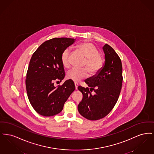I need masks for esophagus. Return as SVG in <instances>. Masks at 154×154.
I'll return each instance as SVG.
<instances>
[{
  "instance_id": "obj_1",
  "label": "esophagus",
  "mask_w": 154,
  "mask_h": 154,
  "mask_svg": "<svg viewBox=\"0 0 154 154\" xmlns=\"http://www.w3.org/2000/svg\"><path fill=\"white\" fill-rule=\"evenodd\" d=\"M74 85H75V89H77L78 86H79V84H78V83H77V82H75V83H74Z\"/></svg>"
}]
</instances>
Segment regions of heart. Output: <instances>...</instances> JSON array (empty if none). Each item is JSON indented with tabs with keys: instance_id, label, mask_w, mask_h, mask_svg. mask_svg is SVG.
Wrapping results in <instances>:
<instances>
[{
	"instance_id": "obj_1",
	"label": "heart",
	"mask_w": 154,
	"mask_h": 154,
	"mask_svg": "<svg viewBox=\"0 0 154 154\" xmlns=\"http://www.w3.org/2000/svg\"><path fill=\"white\" fill-rule=\"evenodd\" d=\"M77 48L86 57L84 66L87 68L90 74H95L99 72L102 68L104 61L102 57L99 55L95 46L90 42H84L79 44ZM70 48H67L61 55L62 65L66 68H69L70 66ZM88 75V71L85 68L82 69L73 68L67 73V78L74 82H79L82 79L87 78Z\"/></svg>"
}]
</instances>
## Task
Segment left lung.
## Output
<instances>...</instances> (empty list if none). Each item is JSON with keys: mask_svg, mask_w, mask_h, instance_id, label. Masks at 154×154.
Instances as JSON below:
<instances>
[{"mask_svg": "<svg viewBox=\"0 0 154 154\" xmlns=\"http://www.w3.org/2000/svg\"><path fill=\"white\" fill-rule=\"evenodd\" d=\"M103 50L105 62L102 68L85 80L89 88L78 87L83 95L78 106L79 112L92 121L102 119L109 114L117 102L123 80L122 62L117 54L107 44L103 47Z\"/></svg>", "mask_w": 154, "mask_h": 154, "instance_id": "8db88e82", "label": "left lung"}]
</instances>
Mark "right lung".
<instances>
[{
  "label": "right lung",
  "mask_w": 154,
  "mask_h": 154,
  "mask_svg": "<svg viewBox=\"0 0 154 154\" xmlns=\"http://www.w3.org/2000/svg\"><path fill=\"white\" fill-rule=\"evenodd\" d=\"M75 39L54 38L40 45L30 60L25 81L28 97L33 108L39 114L51 117L58 114L75 90L72 80L55 87L54 81H62L65 74L61 61L63 51Z\"/></svg>",
  "instance_id": "1"
}]
</instances>
